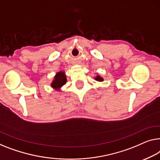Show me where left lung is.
Here are the masks:
<instances>
[{
    "instance_id": "8db88e82",
    "label": "left lung",
    "mask_w": 160,
    "mask_h": 160,
    "mask_svg": "<svg viewBox=\"0 0 160 160\" xmlns=\"http://www.w3.org/2000/svg\"><path fill=\"white\" fill-rule=\"evenodd\" d=\"M95 80L96 81H98V82H103V78L101 77L100 75H97L96 78H95Z\"/></svg>"
}]
</instances>
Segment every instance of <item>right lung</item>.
Masks as SVG:
<instances>
[{"instance_id":"right-lung-1","label":"right lung","mask_w":160,"mask_h":160,"mask_svg":"<svg viewBox=\"0 0 160 160\" xmlns=\"http://www.w3.org/2000/svg\"><path fill=\"white\" fill-rule=\"evenodd\" d=\"M67 82V78L65 75V72H62V71H60V72H58L56 75L54 76V80L51 83V87L53 88V89L57 90H60L61 88L64 85L66 84Z\"/></svg>"}]
</instances>
